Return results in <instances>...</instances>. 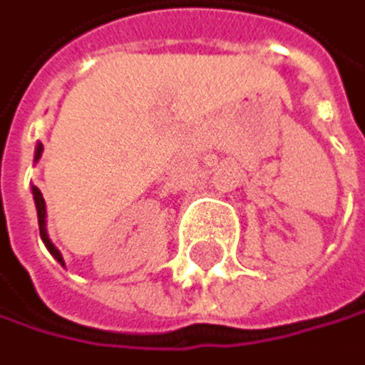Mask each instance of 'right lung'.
<instances>
[{
    "mask_svg": "<svg viewBox=\"0 0 365 365\" xmlns=\"http://www.w3.org/2000/svg\"><path fill=\"white\" fill-rule=\"evenodd\" d=\"M40 154H43V145L38 143V147H36V161L40 158ZM31 192H34V202H36V211H38V227H40V238H43V243L47 245V250L51 252V257H54L58 263H63V257H61V252L54 247V243L49 240V236H47V209H45V200H43V192H40L36 186L31 188Z\"/></svg>",
    "mask_w": 365,
    "mask_h": 365,
    "instance_id": "obj_1",
    "label": "right lung"
}]
</instances>
